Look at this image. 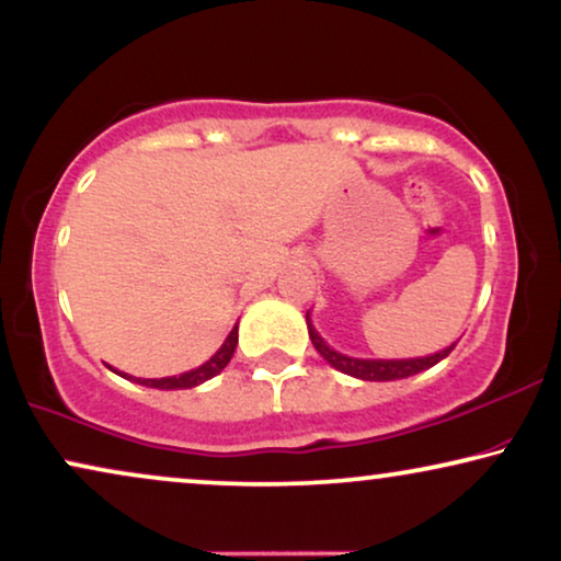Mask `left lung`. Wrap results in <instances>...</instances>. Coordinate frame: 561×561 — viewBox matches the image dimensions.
<instances>
[{"mask_svg":"<svg viewBox=\"0 0 561 561\" xmlns=\"http://www.w3.org/2000/svg\"><path fill=\"white\" fill-rule=\"evenodd\" d=\"M306 324H309V336H311L313 347H317L319 355L324 357L329 365L336 367L340 373L352 375V378H359V380H401V378H409V375L428 370V367L442 363V359L447 357L451 350H455V344H451V347L436 352V355L416 357V359H355V357L340 355V352H334L332 347H329V344L317 334V329L311 327L309 313H306Z\"/></svg>","mask_w":561,"mask_h":561,"instance_id":"1","label":"left lung"}]
</instances>
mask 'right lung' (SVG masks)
I'll return each mask as SVG.
<instances>
[{"label": "right lung", "instance_id": "add662e5", "mask_svg": "<svg viewBox=\"0 0 561 561\" xmlns=\"http://www.w3.org/2000/svg\"><path fill=\"white\" fill-rule=\"evenodd\" d=\"M234 347H237V327L232 329V332H229L227 342L221 344L217 355H214V357L209 359V363H204L202 367H196V370L183 373V375H173V378H158V380H142V378H137V382H142V386H148V388H160V390L194 388V386H198V382L209 380V378H214V375H217V373L225 370L227 363H229V359H232V355H234ZM122 375H125V373H122Z\"/></svg>", "mask_w": 561, "mask_h": 561}]
</instances>
